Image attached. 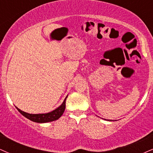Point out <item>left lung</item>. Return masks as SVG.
Masks as SVG:
<instances>
[{
  "label": "left lung",
  "mask_w": 153,
  "mask_h": 153,
  "mask_svg": "<svg viewBox=\"0 0 153 153\" xmlns=\"http://www.w3.org/2000/svg\"><path fill=\"white\" fill-rule=\"evenodd\" d=\"M105 120H106V119H105ZM108 121H111V120H108Z\"/></svg>",
  "instance_id": "8db88e82"
}]
</instances>
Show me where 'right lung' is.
Wrapping results in <instances>:
<instances>
[{
  "label": "right lung",
  "mask_w": 153,
  "mask_h": 153,
  "mask_svg": "<svg viewBox=\"0 0 153 153\" xmlns=\"http://www.w3.org/2000/svg\"><path fill=\"white\" fill-rule=\"evenodd\" d=\"M67 97L65 99L63 103L58 108H57L56 109L52 111L49 112V113L47 114H29L23 111L20 110L17 107L16 108L24 117L29 119V120L32 121V122L37 123H46L53 122V121L58 119L63 114V113H64V111L65 109V101Z\"/></svg>",
  "instance_id": "obj_1"
}]
</instances>
